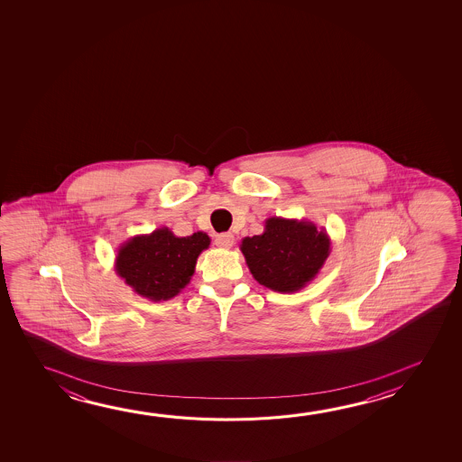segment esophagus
<instances>
[{"label": "esophagus", "mask_w": 462, "mask_h": 462, "mask_svg": "<svg viewBox=\"0 0 462 462\" xmlns=\"http://www.w3.org/2000/svg\"><path fill=\"white\" fill-rule=\"evenodd\" d=\"M234 235L232 234H220L216 236V245L222 248V250H230L234 246Z\"/></svg>", "instance_id": "1"}]
</instances>
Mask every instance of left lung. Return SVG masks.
Masks as SVG:
<instances>
[{
  "mask_svg": "<svg viewBox=\"0 0 462 462\" xmlns=\"http://www.w3.org/2000/svg\"><path fill=\"white\" fill-rule=\"evenodd\" d=\"M253 277L279 293H295L318 277L330 254V236L310 220L269 217L264 232L240 245Z\"/></svg>",
  "mask_w": 462,
  "mask_h": 462,
  "instance_id": "1",
  "label": "left lung"
}]
</instances>
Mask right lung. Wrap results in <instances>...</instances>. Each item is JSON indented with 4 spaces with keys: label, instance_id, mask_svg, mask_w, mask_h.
Masks as SVG:
<instances>
[{
    "label": "right lung",
    "instance_id": "add662e5",
    "mask_svg": "<svg viewBox=\"0 0 462 462\" xmlns=\"http://www.w3.org/2000/svg\"><path fill=\"white\" fill-rule=\"evenodd\" d=\"M209 245L211 238L205 232L177 236L171 228H156L122 243L114 271L136 295L154 303L167 301L189 285L198 256Z\"/></svg>",
    "mask_w": 462,
    "mask_h": 462
}]
</instances>
